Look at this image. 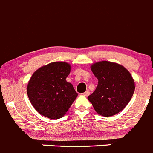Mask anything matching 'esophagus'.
I'll return each mask as SVG.
<instances>
[{"instance_id":"obj_1","label":"esophagus","mask_w":153,"mask_h":153,"mask_svg":"<svg viewBox=\"0 0 153 153\" xmlns=\"http://www.w3.org/2000/svg\"><path fill=\"white\" fill-rule=\"evenodd\" d=\"M83 95H84V96H88L89 95H90V92H89V91H86L85 93H83Z\"/></svg>"}]
</instances>
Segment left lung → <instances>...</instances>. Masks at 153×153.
<instances>
[{
  "label": "left lung",
  "instance_id": "obj_1",
  "mask_svg": "<svg viewBox=\"0 0 153 153\" xmlns=\"http://www.w3.org/2000/svg\"><path fill=\"white\" fill-rule=\"evenodd\" d=\"M91 70L99 80L95 91L88 96L95 111L103 117L123 111L135 89L130 72L118 63L105 60L93 63Z\"/></svg>",
  "mask_w": 153,
  "mask_h": 153
}]
</instances>
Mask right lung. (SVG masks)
<instances>
[{"instance_id":"1","label":"right lung","mask_w":153,"mask_h":153,"mask_svg":"<svg viewBox=\"0 0 153 153\" xmlns=\"http://www.w3.org/2000/svg\"><path fill=\"white\" fill-rule=\"evenodd\" d=\"M71 66L66 62H53L37 69L27 84L30 103L36 111L50 119L63 117L78 93L66 77Z\"/></svg>"}]
</instances>
